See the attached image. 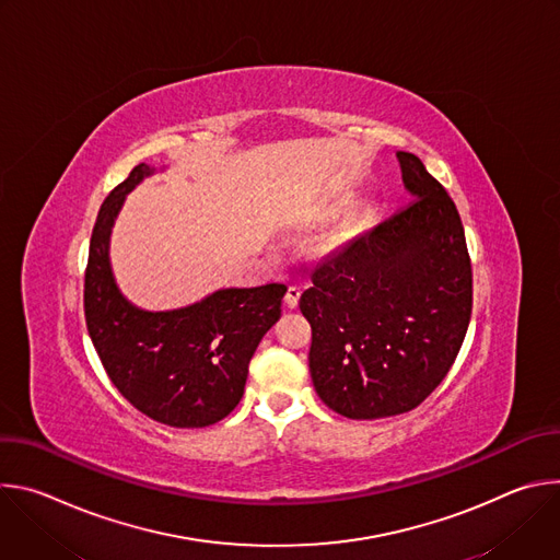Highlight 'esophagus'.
<instances>
[{
    "label": "esophagus",
    "instance_id": "1",
    "mask_svg": "<svg viewBox=\"0 0 560 560\" xmlns=\"http://www.w3.org/2000/svg\"><path fill=\"white\" fill-rule=\"evenodd\" d=\"M299 296H301V288L290 285L288 292H285V303H288V307H296V305H299Z\"/></svg>",
    "mask_w": 560,
    "mask_h": 560
}]
</instances>
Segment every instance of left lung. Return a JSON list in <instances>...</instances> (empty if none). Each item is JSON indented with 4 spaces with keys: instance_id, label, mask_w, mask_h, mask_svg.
I'll list each match as a JSON object with an SVG mask.
<instances>
[{
    "instance_id": "8db88e82",
    "label": "left lung",
    "mask_w": 560,
    "mask_h": 560,
    "mask_svg": "<svg viewBox=\"0 0 560 560\" xmlns=\"http://www.w3.org/2000/svg\"><path fill=\"white\" fill-rule=\"evenodd\" d=\"M412 201L310 275L299 307L312 328L310 374L341 417L415 410L450 372L471 316V264L447 190L396 152Z\"/></svg>"
}]
</instances>
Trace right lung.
<instances>
[{"instance_id":"1","label":"right lung","mask_w":560,"mask_h":560,"mask_svg":"<svg viewBox=\"0 0 560 560\" xmlns=\"http://www.w3.org/2000/svg\"><path fill=\"white\" fill-rule=\"evenodd\" d=\"M150 173L135 166L100 208L84 277L86 326L128 404L171 428H206L242 401L250 359L279 322L288 288H228L173 312L130 305L110 272L108 238L126 192Z\"/></svg>"}]
</instances>
